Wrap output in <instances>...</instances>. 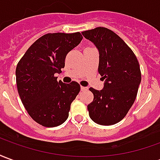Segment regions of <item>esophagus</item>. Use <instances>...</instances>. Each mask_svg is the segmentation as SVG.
I'll return each instance as SVG.
<instances>
[{
  "label": "esophagus",
  "mask_w": 160,
  "mask_h": 160,
  "mask_svg": "<svg viewBox=\"0 0 160 160\" xmlns=\"http://www.w3.org/2000/svg\"><path fill=\"white\" fill-rule=\"evenodd\" d=\"M80 89H81V91H87V87H80Z\"/></svg>",
  "instance_id": "esophagus-1"
}]
</instances>
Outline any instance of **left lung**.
Returning <instances> with one entry per match:
<instances>
[{
	"label": "left lung",
	"instance_id": "obj_1",
	"mask_svg": "<svg viewBox=\"0 0 160 160\" xmlns=\"http://www.w3.org/2000/svg\"><path fill=\"white\" fill-rule=\"evenodd\" d=\"M98 49V73L104 88L91 87L93 101L87 105L94 122L109 126L118 123L134 104L141 80L140 65L132 49L114 32L104 27L82 32Z\"/></svg>",
	"mask_w": 160,
	"mask_h": 160
}]
</instances>
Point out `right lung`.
<instances>
[{"label":"right lung","mask_w":160,"mask_h":160,"mask_svg":"<svg viewBox=\"0 0 160 160\" xmlns=\"http://www.w3.org/2000/svg\"><path fill=\"white\" fill-rule=\"evenodd\" d=\"M83 37L80 32L48 33L31 45L16 68L20 99L33 120L52 128L68 118L70 105L80 92L75 81H57L55 73L65 66V58Z\"/></svg>","instance_id":"add662e5"}]
</instances>
